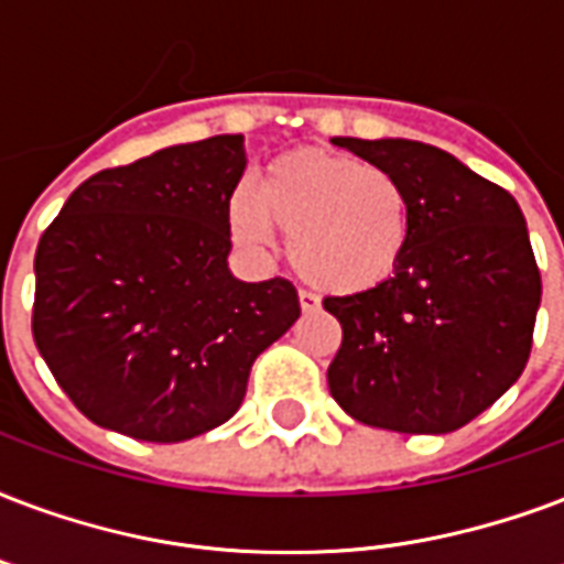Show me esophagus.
<instances>
[{"instance_id": "esophagus-1", "label": "esophagus", "mask_w": 564, "mask_h": 564, "mask_svg": "<svg viewBox=\"0 0 564 564\" xmlns=\"http://www.w3.org/2000/svg\"><path fill=\"white\" fill-rule=\"evenodd\" d=\"M299 304H301V311L304 313H313V311H319V295L311 290H299Z\"/></svg>"}]
</instances>
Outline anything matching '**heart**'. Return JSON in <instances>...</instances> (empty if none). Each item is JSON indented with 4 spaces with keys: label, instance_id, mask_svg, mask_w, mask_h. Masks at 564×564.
I'll return each mask as SVG.
<instances>
[{
    "label": "heart",
    "instance_id": "obj_1",
    "mask_svg": "<svg viewBox=\"0 0 564 564\" xmlns=\"http://www.w3.org/2000/svg\"><path fill=\"white\" fill-rule=\"evenodd\" d=\"M227 213L239 242L265 245L278 227L301 278L339 295L390 281L414 236L402 180L343 153L278 159L260 192L248 183L234 188Z\"/></svg>",
    "mask_w": 564,
    "mask_h": 564
}]
</instances>
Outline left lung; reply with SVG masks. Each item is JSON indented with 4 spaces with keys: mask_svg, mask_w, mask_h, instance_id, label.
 I'll list each match as a JSON object with an SVG mask.
<instances>
[{
    "mask_svg": "<svg viewBox=\"0 0 564 564\" xmlns=\"http://www.w3.org/2000/svg\"><path fill=\"white\" fill-rule=\"evenodd\" d=\"M334 144L402 180L414 236L390 281L322 301L343 328L330 397L358 423L387 432H455L530 360L541 274L521 206L423 141Z\"/></svg>",
    "mask_w": 564,
    "mask_h": 564,
    "instance_id": "left-lung-1",
    "label": "left lung"
}]
</instances>
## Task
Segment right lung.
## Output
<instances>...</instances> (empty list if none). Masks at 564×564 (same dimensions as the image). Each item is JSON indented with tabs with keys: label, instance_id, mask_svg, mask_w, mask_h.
Returning a JSON list of instances; mask_svg holds the SVG:
<instances>
[{
	"label": "right lung",
	"instance_id": "obj_1",
	"mask_svg": "<svg viewBox=\"0 0 564 564\" xmlns=\"http://www.w3.org/2000/svg\"><path fill=\"white\" fill-rule=\"evenodd\" d=\"M242 135L82 183L34 253V346L91 423L180 444L239 411L253 360L301 316L290 281L227 269Z\"/></svg>",
	"mask_w": 564,
	"mask_h": 564
}]
</instances>
